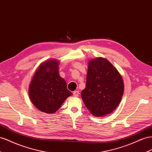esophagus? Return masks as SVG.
<instances>
[{
    "mask_svg": "<svg viewBox=\"0 0 152 152\" xmlns=\"http://www.w3.org/2000/svg\"><path fill=\"white\" fill-rule=\"evenodd\" d=\"M79 94H80V93H79L78 91H74V92H73V96H75V97H77L79 96Z\"/></svg>",
    "mask_w": 152,
    "mask_h": 152,
    "instance_id": "obj_1",
    "label": "esophagus"
}]
</instances>
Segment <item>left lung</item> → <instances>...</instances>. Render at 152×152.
<instances>
[{"label":"left lung","instance_id":"8db88e82","mask_svg":"<svg viewBox=\"0 0 152 152\" xmlns=\"http://www.w3.org/2000/svg\"><path fill=\"white\" fill-rule=\"evenodd\" d=\"M123 92L122 77L110 61L102 57L88 61L86 86L81 96L93 115L112 113L119 105Z\"/></svg>","mask_w":152,"mask_h":152}]
</instances>
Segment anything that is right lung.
<instances>
[{
	"mask_svg": "<svg viewBox=\"0 0 152 152\" xmlns=\"http://www.w3.org/2000/svg\"><path fill=\"white\" fill-rule=\"evenodd\" d=\"M59 61L46 60L37 69L29 87V98L38 110L53 114L72 95L58 71Z\"/></svg>",
	"mask_w": 152,
	"mask_h": 152,
	"instance_id": "add662e5",
	"label": "right lung"
}]
</instances>
